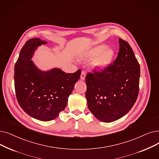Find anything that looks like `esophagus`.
Returning a JSON list of instances; mask_svg holds the SVG:
<instances>
[{
  "instance_id": "obj_1",
  "label": "esophagus",
  "mask_w": 159,
  "mask_h": 159,
  "mask_svg": "<svg viewBox=\"0 0 159 159\" xmlns=\"http://www.w3.org/2000/svg\"><path fill=\"white\" fill-rule=\"evenodd\" d=\"M86 77V72L84 71H82L80 74V79L82 80H84Z\"/></svg>"
}]
</instances>
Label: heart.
<instances>
[{
	"instance_id": "heart-1",
	"label": "heart",
	"mask_w": 159,
	"mask_h": 159,
	"mask_svg": "<svg viewBox=\"0 0 159 159\" xmlns=\"http://www.w3.org/2000/svg\"><path fill=\"white\" fill-rule=\"evenodd\" d=\"M114 57V52L111 49H107V46L101 45L97 46L86 52L84 55L85 59L94 58L92 65L99 70L108 67L111 64Z\"/></svg>"
}]
</instances>
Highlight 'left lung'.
Segmentation results:
<instances>
[{"label":"left lung","instance_id":"left-lung-1","mask_svg":"<svg viewBox=\"0 0 159 159\" xmlns=\"http://www.w3.org/2000/svg\"><path fill=\"white\" fill-rule=\"evenodd\" d=\"M120 49L113 64L86 77L88 107L96 118L112 122L132 108L139 92L140 64L132 48L119 39Z\"/></svg>","mask_w":159,"mask_h":159}]
</instances>
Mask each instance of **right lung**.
Listing matches in <instances>:
<instances>
[{
  "mask_svg": "<svg viewBox=\"0 0 159 159\" xmlns=\"http://www.w3.org/2000/svg\"><path fill=\"white\" fill-rule=\"evenodd\" d=\"M46 43L39 38L27 41L14 67L18 103L27 114L44 121L55 119L64 110L81 73L80 70L73 73H66L58 68L39 70L31 58L37 47Z\"/></svg>",
  "mask_w": 159,
  "mask_h": 159,
  "instance_id": "obj_1",
  "label": "right lung"
}]
</instances>
